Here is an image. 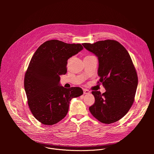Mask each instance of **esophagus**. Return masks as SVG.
<instances>
[{
  "instance_id": "1",
  "label": "esophagus",
  "mask_w": 154,
  "mask_h": 154,
  "mask_svg": "<svg viewBox=\"0 0 154 154\" xmlns=\"http://www.w3.org/2000/svg\"><path fill=\"white\" fill-rule=\"evenodd\" d=\"M90 91L89 90H88L86 89L83 90V94H90Z\"/></svg>"
}]
</instances>
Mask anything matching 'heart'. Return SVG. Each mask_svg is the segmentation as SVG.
<instances>
[{"label": "heart", "instance_id": "b5f03b06", "mask_svg": "<svg viewBox=\"0 0 154 154\" xmlns=\"http://www.w3.org/2000/svg\"><path fill=\"white\" fill-rule=\"evenodd\" d=\"M90 57V56H86V57Z\"/></svg>", "mask_w": 154, "mask_h": 154}]
</instances>
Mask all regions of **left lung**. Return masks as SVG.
Masks as SVG:
<instances>
[{"instance_id": "8db88e82", "label": "left lung", "mask_w": 154, "mask_h": 154, "mask_svg": "<svg viewBox=\"0 0 154 154\" xmlns=\"http://www.w3.org/2000/svg\"><path fill=\"white\" fill-rule=\"evenodd\" d=\"M83 47L99 59L97 83L106 91H92L95 102L89 109L100 122L109 124L123 118L132 105L138 86L135 66L126 49L115 40L83 43Z\"/></svg>"}]
</instances>
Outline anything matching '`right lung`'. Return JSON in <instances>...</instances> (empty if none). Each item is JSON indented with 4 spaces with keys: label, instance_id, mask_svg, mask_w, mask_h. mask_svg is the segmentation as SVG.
Masks as SVG:
<instances>
[{
    "label": "right lung",
    "instance_id": "right-lung-1",
    "mask_svg": "<svg viewBox=\"0 0 154 154\" xmlns=\"http://www.w3.org/2000/svg\"><path fill=\"white\" fill-rule=\"evenodd\" d=\"M83 49L80 44L52 39L44 42L33 54L24 76L27 103L33 116L52 125L66 116L70 100L81 96L79 87L60 86V76L67 72L68 60Z\"/></svg>",
    "mask_w": 154,
    "mask_h": 154
}]
</instances>
